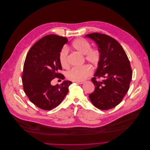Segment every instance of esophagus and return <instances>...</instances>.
I'll return each mask as SVG.
<instances>
[{"label":"esophagus","mask_w":150,"mask_h":150,"mask_svg":"<svg viewBox=\"0 0 150 150\" xmlns=\"http://www.w3.org/2000/svg\"><path fill=\"white\" fill-rule=\"evenodd\" d=\"M76 83H77V84H83L84 83V81H76Z\"/></svg>","instance_id":"34e87169"}]
</instances>
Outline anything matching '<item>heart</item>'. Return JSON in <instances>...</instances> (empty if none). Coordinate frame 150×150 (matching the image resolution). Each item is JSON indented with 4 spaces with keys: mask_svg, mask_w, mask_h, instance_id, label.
I'll return each mask as SVG.
<instances>
[{
    "mask_svg": "<svg viewBox=\"0 0 150 150\" xmlns=\"http://www.w3.org/2000/svg\"><path fill=\"white\" fill-rule=\"evenodd\" d=\"M73 48L84 55L85 60L92 65L98 66L102 58L101 51L97 48H92V45L88 41L82 38H79L74 40L71 44ZM59 62L63 68H68L69 52L66 48H63L59 53ZM92 73V69L87 65L80 67H75L70 69L67 73L68 79L74 81H82Z\"/></svg>",
    "mask_w": 150,
    "mask_h": 150,
    "instance_id": "obj_1",
    "label": "heart"
}]
</instances>
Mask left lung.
I'll use <instances>...</instances> for the list:
<instances>
[{
    "mask_svg": "<svg viewBox=\"0 0 150 150\" xmlns=\"http://www.w3.org/2000/svg\"><path fill=\"white\" fill-rule=\"evenodd\" d=\"M86 37L93 40L102 52L92 79L95 91L88 96L95 107L106 110L120 103L128 92L132 76L131 64L124 48L113 38L98 33Z\"/></svg>",
    "mask_w": 150,
    "mask_h": 150,
    "instance_id": "8db88e82",
    "label": "left lung"
}]
</instances>
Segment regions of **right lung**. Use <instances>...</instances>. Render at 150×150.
Instances as JSON below:
<instances>
[{
  "instance_id": "1",
  "label": "right lung",
  "mask_w": 150,
  "mask_h": 150,
  "mask_svg": "<svg viewBox=\"0 0 150 150\" xmlns=\"http://www.w3.org/2000/svg\"><path fill=\"white\" fill-rule=\"evenodd\" d=\"M67 42L65 37L46 35L34 44L26 55L22 76L23 91L29 100L41 109L50 110L60 104L72 84L67 80L51 84L55 79H64L58 72L62 70L58 56Z\"/></svg>"
}]
</instances>
